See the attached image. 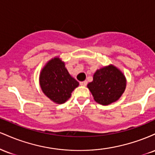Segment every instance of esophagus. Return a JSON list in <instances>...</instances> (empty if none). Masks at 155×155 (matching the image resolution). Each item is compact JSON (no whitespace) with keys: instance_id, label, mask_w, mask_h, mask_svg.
<instances>
[{"instance_id":"obj_1","label":"esophagus","mask_w":155,"mask_h":155,"mask_svg":"<svg viewBox=\"0 0 155 155\" xmlns=\"http://www.w3.org/2000/svg\"><path fill=\"white\" fill-rule=\"evenodd\" d=\"M87 81H81V82H80V85H81V86H87Z\"/></svg>"}]
</instances>
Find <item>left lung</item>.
I'll use <instances>...</instances> for the list:
<instances>
[{
  "instance_id": "left-lung-1",
  "label": "left lung",
  "mask_w": 155,
  "mask_h": 155,
  "mask_svg": "<svg viewBox=\"0 0 155 155\" xmlns=\"http://www.w3.org/2000/svg\"><path fill=\"white\" fill-rule=\"evenodd\" d=\"M87 87L97 104L109 105L122 96L126 87L125 76L114 65H109L96 71L93 81Z\"/></svg>"
}]
</instances>
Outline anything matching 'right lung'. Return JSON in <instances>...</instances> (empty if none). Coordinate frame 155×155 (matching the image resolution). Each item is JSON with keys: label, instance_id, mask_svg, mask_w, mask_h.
<instances>
[{"label": "right lung", "instance_id": "obj_1", "mask_svg": "<svg viewBox=\"0 0 155 155\" xmlns=\"http://www.w3.org/2000/svg\"><path fill=\"white\" fill-rule=\"evenodd\" d=\"M39 82L44 93L58 104L68 100L71 92L79 84L69 74L65 63L59 58H53L46 64L41 71Z\"/></svg>", "mask_w": 155, "mask_h": 155}]
</instances>
